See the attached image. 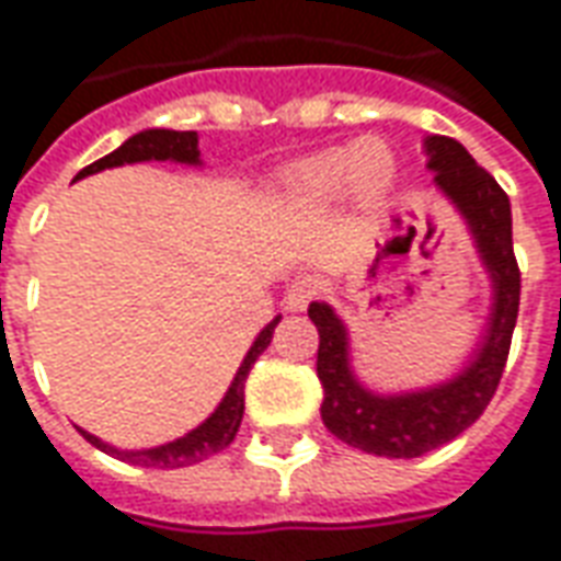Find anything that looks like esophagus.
Segmentation results:
<instances>
[{"mask_svg": "<svg viewBox=\"0 0 561 561\" xmlns=\"http://www.w3.org/2000/svg\"><path fill=\"white\" fill-rule=\"evenodd\" d=\"M317 293H320V284L313 277H299V280H293L287 287L284 305H287V311H305L317 299Z\"/></svg>", "mask_w": 561, "mask_h": 561, "instance_id": "1", "label": "esophagus"}]
</instances>
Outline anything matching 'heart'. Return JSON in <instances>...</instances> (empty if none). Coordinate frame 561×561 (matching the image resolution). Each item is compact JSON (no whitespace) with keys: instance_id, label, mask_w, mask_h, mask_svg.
Returning <instances> with one entry per match:
<instances>
[{"instance_id":"obj_1","label":"heart","mask_w":561,"mask_h":561,"mask_svg":"<svg viewBox=\"0 0 561 561\" xmlns=\"http://www.w3.org/2000/svg\"><path fill=\"white\" fill-rule=\"evenodd\" d=\"M392 178V160L380 145L363 141V145L337 147L313 157L293 174V186L311 198H335L347 193L351 186H359L363 193L375 196Z\"/></svg>"}]
</instances>
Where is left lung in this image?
<instances>
[{"label": "left lung", "instance_id": "8db88e82", "mask_svg": "<svg viewBox=\"0 0 561 561\" xmlns=\"http://www.w3.org/2000/svg\"><path fill=\"white\" fill-rule=\"evenodd\" d=\"M426 153L428 169L435 172V186L462 210L468 229L478 241L480 260L492 277L495 301L490 329L468 368L432 389L375 396L351 371L347 329L335 311L325 301H311L308 308V317L320 332L317 377L323 383L320 414L325 428L356 450L389 459L423 456L478 423L504 375L519 311V265L514 256L507 193L486 169L471 160V153L456 138L432 135L426 138Z\"/></svg>", "mask_w": 561, "mask_h": 561}]
</instances>
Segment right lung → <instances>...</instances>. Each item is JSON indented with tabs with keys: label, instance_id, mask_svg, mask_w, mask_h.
<instances>
[{
	"label": "right lung",
	"instance_id": "obj_1",
	"mask_svg": "<svg viewBox=\"0 0 561 561\" xmlns=\"http://www.w3.org/2000/svg\"><path fill=\"white\" fill-rule=\"evenodd\" d=\"M147 160H174L186 162V165H198V138L196 133H174V129H145V133L133 135L129 141H123L114 153L102 157L93 165H87L78 172L75 181H81L87 174H96L102 169H114V165H126V162H147ZM280 323V317H274L272 323L265 325L260 332V337L253 341V347L244 356V363L238 368L232 387L224 396V401L217 404V411L196 426L193 432H186L184 438L172 440V444H162V447H150V450H117V447H108L102 444L96 435L90 432H81L83 438L90 440L99 450L117 456L123 462L145 465V468H186V465H196L202 459H208L214 453L226 450L238 435V426H241V416H244V380H248L250 368L260 359V353L272 344L274 325Z\"/></svg>",
	"mask_w": 561,
	"mask_h": 561
}]
</instances>
